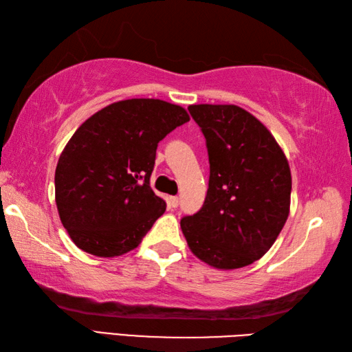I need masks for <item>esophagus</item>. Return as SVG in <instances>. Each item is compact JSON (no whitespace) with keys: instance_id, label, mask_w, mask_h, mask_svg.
<instances>
[{"instance_id":"1","label":"esophagus","mask_w":352,"mask_h":352,"mask_svg":"<svg viewBox=\"0 0 352 352\" xmlns=\"http://www.w3.org/2000/svg\"><path fill=\"white\" fill-rule=\"evenodd\" d=\"M168 206H169L170 208H177V207H178V198H177V197H169Z\"/></svg>"}]
</instances>
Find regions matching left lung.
<instances>
[{
  "mask_svg": "<svg viewBox=\"0 0 352 352\" xmlns=\"http://www.w3.org/2000/svg\"><path fill=\"white\" fill-rule=\"evenodd\" d=\"M210 162L207 197L180 226L190 251L216 269H239L274 245L290 210L292 175L281 146L250 111L234 104L188 107Z\"/></svg>",
  "mask_w": 352,
  "mask_h": 352,
  "instance_id": "left-lung-1",
  "label": "left lung"
}]
</instances>
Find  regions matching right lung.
Here are the masks:
<instances>
[{
	"instance_id": "right-lung-1",
	"label": "right lung",
	"mask_w": 352,
	"mask_h": 352,
	"mask_svg": "<svg viewBox=\"0 0 352 352\" xmlns=\"http://www.w3.org/2000/svg\"><path fill=\"white\" fill-rule=\"evenodd\" d=\"M183 107L154 98L101 109L72 134L56 168V204L72 242L96 257L139 246L166 203L149 177L157 144L189 121Z\"/></svg>"
}]
</instances>
